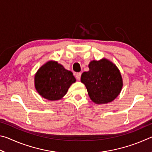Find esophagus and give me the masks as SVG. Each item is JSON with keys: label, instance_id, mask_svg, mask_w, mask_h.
Returning a JSON list of instances; mask_svg holds the SVG:
<instances>
[{"label": "esophagus", "instance_id": "esophagus-1", "mask_svg": "<svg viewBox=\"0 0 152 152\" xmlns=\"http://www.w3.org/2000/svg\"><path fill=\"white\" fill-rule=\"evenodd\" d=\"M80 77H81V73L80 72H78V73H76V79L77 80H79L80 79Z\"/></svg>", "mask_w": 152, "mask_h": 152}]
</instances>
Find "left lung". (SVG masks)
<instances>
[{
  "instance_id": "8db88e82",
  "label": "left lung",
  "mask_w": 152,
  "mask_h": 152,
  "mask_svg": "<svg viewBox=\"0 0 152 152\" xmlns=\"http://www.w3.org/2000/svg\"><path fill=\"white\" fill-rule=\"evenodd\" d=\"M89 71L81 76V82L86 86L92 102L106 104L112 102L120 94L123 87L121 75L116 65L107 59L92 60Z\"/></svg>"
}]
</instances>
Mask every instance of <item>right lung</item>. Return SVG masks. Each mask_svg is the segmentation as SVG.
Returning <instances> with one entry per match:
<instances>
[{"label":"right lung","instance_id":"1","mask_svg":"<svg viewBox=\"0 0 152 152\" xmlns=\"http://www.w3.org/2000/svg\"><path fill=\"white\" fill-rule=\"evenodd\" d=\"M76 82L71 71L67 70L55 61H49L38 70L35 75L36 91L50 101L62 99L68 88Z\"/></svg>","mask_w":152,"mask_h":152}]
</instances>
